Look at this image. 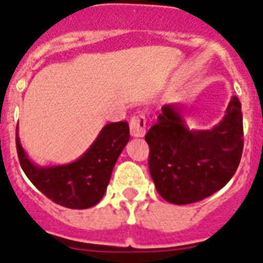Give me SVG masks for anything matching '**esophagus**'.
<instances>
[{"instance_id":"obj_1","label":"esophagus","mask_w":263,"mask_h":263,"mask_svg":"<svg viewBox=\"0 0 263 263\" xmlns=\"http://www.w3.org/2000/svg\"><path fill=\"white\" fill-rule=\"evenodd\" d=\"M129 131L134 137H142L146 134V118L142 113L132 117L129 121Z\"/></svg>"}]
</instances>
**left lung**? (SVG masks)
Masks as SVG:
<instances>
[{
  "mask_svg": "<svg viewBox=\"0 0 263 263\" xmlns=\"http://www.w3.org/2000/svg\"><path fill=\"white\" fill-rule=\"evenodd\" d=\"M148 171L165 201L187 205L209 197L232 179L243 151L242 105L233 97L224 118L206 131L188 129L179 105L161 108L145 135Z\"/></svg>",
  "mask_w": 263,
  "mask_h": 263,
  "instance_id": "left-lung-1",
  "label": "left lung"
}]
</instances>
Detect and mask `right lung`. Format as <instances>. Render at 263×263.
<instances>
[{"instance_id": "add662e5", "label": "right lung", "mask_w": 263, "mask_h": 263, "mask_svg": "<svg viewBox=\"0 0 263 263\" xmlns=\"http://www.w3.org/2000/svg\"><path fill=\"white\" fill-rule=\"evenodd\" d=\"M128 140L127 122L108 123L78 160L54 166H38L31 163L17 134L16 150L24 173L43 195L61 206L82 210L102 200L117 159Z\"/></svg>"}]
</instances>
